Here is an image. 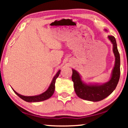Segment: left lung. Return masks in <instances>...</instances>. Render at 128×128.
<instances>
[{
	"label": "left lung",
	"mask_w": 128,
	"mask_h": 128,
	"mask_svg": "<svg viewBox=\"0 0 128 128\" xmlns=\"http://www.w3.org/2000/svg\"><path fill=\"white\" fill-rule=\"evenodd\" d=\"M107 31L106 30H104ZM112 44V50L115 56V64L110 80L105 83H86L82 80L81 75L76 70L72 69V79L73 82L74 91L77 96L85 100L97 102L102 100L110 96L116 88L120 78V55L116 40L114 36H108Z\"/></svg>",
	"instance_id": "left-lung-1"
}]
</instances>
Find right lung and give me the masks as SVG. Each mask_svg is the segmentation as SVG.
<instances>
[{
	"mask_svg": "<svg viewBox=\"0 0 128 128\" xmlns=\"http://www.w3.org/2000/svg\"><path fill=\"white\" fill-rule=\"evenodd\" d=\"M60 73V70H59L56 73V74L55 75L53 79H52L51 83H50V86L48 88V89L45 91V92H42V93L39 94V95L36 96H24L21 94H18L17 92L14 89L12 88L14 92L19 97L21 98L22 100H23L25 101L28 102H40V101H42L46 100H48V98L51 97L53 95L54 92H55V84L56 82V79L58 78L59 74Z\"/></svg>",
	"mask_w": 128,
	"mask_h": 128,
	"instance_id": "add662e5",
	"label": "right lung"
}]
</instances>
